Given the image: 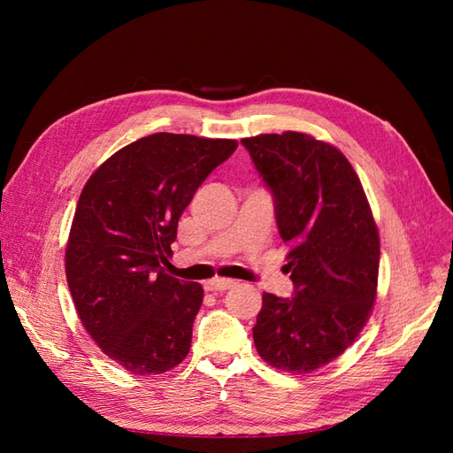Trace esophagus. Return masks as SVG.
<instances>
[{
  "instance_id": "1",
  "label": "esophagus",
  "mask_w": 453,
  "mask_h": 453,
  "mask_svg": "<svg viewBox=\"0 0 453 453\" xmlns=\"http://www.w3.org/2000/svg\"><path fill=\"white\" fill-rule=\"evenodd\" d=\"M237 282L235 280H227V278H214V280H208L204 284L206 292H226V290H232V288L235 286Z\"/></svg>"
}]
</instances>
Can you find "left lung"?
I'll list each match as a JSON object with an SVG mask.
<instances>
[{"mask_svg":"<svg viewBox=\"0 0 453 453\" xmlns=\"http://www.w3.org/2000/svg\"><path fill=\"white\" fill-rule=\"evenodd\" d=\"M274 195L294 297L263 294L253 326L258 356L310 373L349 349L373 310L380 234L362 182L341 150L303 132L243 138Z\"/></svg>","mask_w":453,"mask_h":453,"instance_id":"1","label":"left lung"}]
</instances>
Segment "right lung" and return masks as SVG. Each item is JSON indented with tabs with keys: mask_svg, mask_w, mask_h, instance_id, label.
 Listing matches in <instances>:
<instances>
[{
	"mask_svg": "<svg viewBox=\"0 0 453 453\" xmlns=\"http://www.w3.org/2000/svg\"><path fill=\"white\" fill-rule=\"evenodd\" d=\"M235 148V140L151 134L85 182L65 278L85 331L124 370L163 373L187 358L204 290L165 273L171 243L196 188Z\"/></svg>",
	"mask_w": 453,
	"mask_h": 453,
	"instance_id": "right-lung-1",
	"label": "right lung"
}]
</instances>
